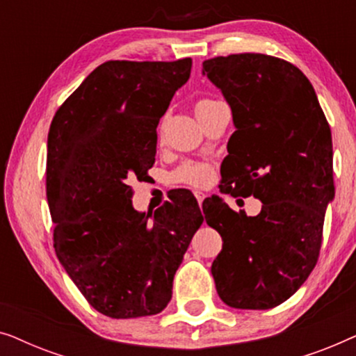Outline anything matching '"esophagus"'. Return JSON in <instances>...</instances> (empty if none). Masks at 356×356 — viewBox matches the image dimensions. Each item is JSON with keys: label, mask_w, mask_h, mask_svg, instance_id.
<instances>
[{"label": "esophagus", "mask_w": 356, "mask_h": 356, "mask_svg": "<svg viewBox=\"0 0 356 356\" xmlns=\"http://www.w3.org/2000/svg\"><path fill=\"white\" fill-rule=\"evenodd\" d=\"M194 196H196V199H197V202H199V206H202L204 199H206V194H204V193H201V191H196V193H194Z\"/></svg>", "instance_id": "34e87169"}]
</instances>
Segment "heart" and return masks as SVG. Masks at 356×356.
Listing matches in <instances>:
<instances>
[{"label": "heart", "instance_id": "obj_1", "mask_svg": "<svg viewBox=\"0 0 356 356\" xmlns=\"http://www.w3.org/2000/svg\"><path fill=\"white\" fill-rule=\"evenodd\" d=\"M216 104H218V102L213 99H199L196 104H194V111H196V116L201 115L202 111H206L207 108H211V106H213ZM209 177H211V172H209V168L206 167V165L194 163V162L183 163L181 167L175 170L172 175L173 181L193 184V186H201V184L207 183Z\"/></svg>", "mask_w": 356, "mask_h": 356}]
</instances>
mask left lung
<instances>
[{"label":"left lung","instance_id":"obj_1","mask_svg":"<svg viewBox=\"0 0 356 356\" xmlns=\"http://www.w3.org/2000/svg\"><path fill=\"white\" fill-rule=\"evenodd\" d=\"M202 74L222 90L236 128L220 191L262 202L256 217L218 197L202 204L223 241L211 269L217 293L232 308H275L318 262L335 191L329 123L308 77L282 58L216 56L202 63Z\"/></svg>","mask_w":356,"mask_h":356}]
</instances>
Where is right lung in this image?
<instances>
[{
	"instance_id": "add662e5",
	"label": "right lung",
	"mask_w": 356,
	"mask_h": 356,
	"mask_svg": "<svg viewBox=\"0 0 356 356\" xmlns=\"http://www.w3.org/2000/svg\"><path fill=\"white\" fill-rule=\"evenodd\" d=\"M193 60L106 61L56 110L48 131L53 246L92 308L113 319L152 316L204 217L178 191L154 213L134 211L131 181L157 152V126Z\"/></svg>"
}]
</instances>
